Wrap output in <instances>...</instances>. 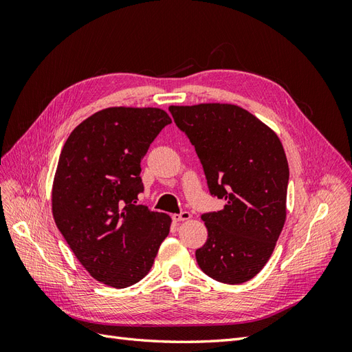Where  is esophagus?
I'll return each mask as SVG.
<instances>
[{"label": "esophagus", "mask_w": 352, "mask_h": 352, "mask_svg": "<svg viewBox=\"0 0 352 352\" xmlns=\"http://www.w3.org/2000/svg\"><path fill=\"white\" fill-rule=\"evenodd\" d=\"M190 217H192V216H190V212L189 211H182V212H180V214H173V221H185V220H189Z\"/></svg>", "instance_id": "1"}]
</instances>
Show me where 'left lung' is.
<instances>
[{
	"instance_id": "8db88e82",
	"label": "left lung",
	"mask_w": 352,
	"mask_h": 352,
	"mask_svg": "<svg viewBox=\"0 0 352 352\" xmlns=\"http://www.w3.org/2000/svg\"><path fill=\"white\" fill-rule=\"evenodd\" d=\"M204 168L210 194L225 199L220 211L201 216L207 242L195 251L211 279L238 285L260 273L286 219L289 167L269 126L233 104L170 105Z\"/></svg>"
}]
</instances>
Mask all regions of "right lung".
Wrapping results in <instances>:
<instances>
[{
	"mask_svg": "<svg viewBox=\"0 0 352 352\" xmlns=\"http://www.w3.org/2000/svg\"><path fill=\"white\" fill-rule=\"evenodd\" d=\"M170 123L162 109H104L74 127L58 158L56 225L92 278L117 289L145 278L170 232V216L136 206L141 160Z\"/></svg>",
	"mask_w": 352,
	"mask_h": 352,
	"instance_id": "right-lung-1",
	"label": "right lung"
}]
</instances>
